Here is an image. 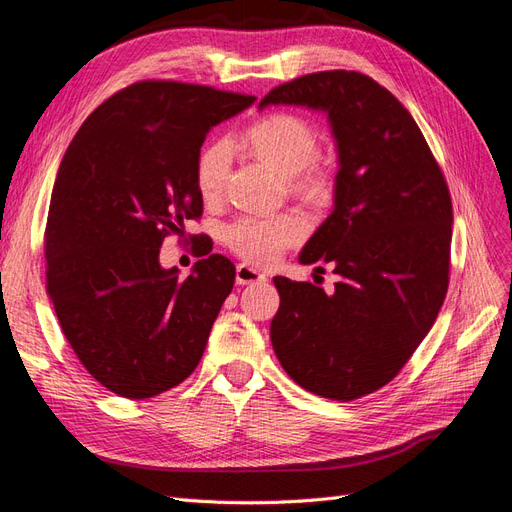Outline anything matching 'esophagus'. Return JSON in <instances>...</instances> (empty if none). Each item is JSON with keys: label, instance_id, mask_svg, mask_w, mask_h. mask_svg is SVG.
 <instances>
[{"label": "esophagus", "instance_id": "esophagus-1", "mask_svg": "<svg viewBox=\"0 0 512 512\" xmlns=\"http://www.w3.org/2000/svg\"><path fill=\"white\" fill-rule=\"evenodd\" d=\"M267 277L265 273H260L258 269L250 267V265H239L237 267V284L239 286H247V284H258V282H265Z\"/></svg>", "mask_w": 512, "mask_h": 512}]
</instances>
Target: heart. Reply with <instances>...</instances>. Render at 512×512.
I'll return each instance as SVG.
<instances>
[{
    "label": "heart",
    "instance_id": "b5f03b06",
    "mask_svg": "<svg viewBox=\"0 0 512 512\" xmlns=\"http://www.w3.org/2000/svg\"><path fill=\"white\" fill-rule=\"evenodd\" d=\"M245 141L260 160L288 177V185L312 203L327 200L333 190L331 173L316 156L320 151L318 130L294 113H271L256 119L245 130ZM232 164V147L224 138L209 143L196 162V185L205 200L220 198ZM305 220L299 213L241 215L226 226L228 247L254 265H271L286 247L301 241Z\"/></svg>",
    "mask_w": 512,
    "mask_h": 512
}]
</instances>
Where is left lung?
Here are the masks:
<instances>
[{"label":"left lung","instance_id":"obj_1","mask_svg":"<svg viewBox=\"0 0 512 512\" xmlns=\"http://www.w3.org/2000/svg\"><path fill=\"white\" fill-rule=\"evenodd\" d=\"M267 104L327 111L339 149L335 209L299 256L333 262L339 282L327 294L273 277V350L305 391L361 399L399 374L438 318L451 273V192L408 108L367 74H305L273 87Z\"/></svg>","mask_w":512,"mask_h":512}]
</instances>
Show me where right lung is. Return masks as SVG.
Here are the masks:
<instances>
[{
  "label": "right lung",
  "instance_id": "1",
  "mask_svg": "<svg viewBox=\"0 0 512 512\" xmlns=\"http://www.w3.org/2000/svg\"><path fill=\"white\" fill-rule=\"evenodd\" d=\"M254 100L138 81L85 119L61 160L44 230L46 292L74 354L108 391L156 397L200 363L235 265L211 254L181 280L160 267V245L203 215L196 162L209 130Z\"/></svg>",
  "mask_w": 512,
  "mask_h": 512
}]
</instances>
